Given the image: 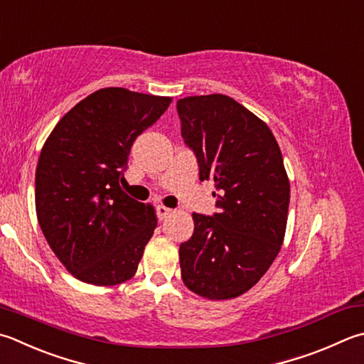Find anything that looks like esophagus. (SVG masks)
Segmentation results:
<instances>
[{
	"instance_id": "esophagus-1",
	"label": "esophagus",
	"mask_w": 364,
	"mask_h": 364,
	"mask_svg": "<svg viewBox=\"0 0 364 364\" xmlns=\"http://www.w3.org/2000/svg\"><path fill=\"white\" fill-rule=\"evenodd\" d=\"M173 214V209L166 208V205H156V217H159V220H164L168 215Z\"/></svg>"
}]
</instances>
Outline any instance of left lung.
<instances>
[{"mask_svg": "<svg viewBox=\"0 0 364 364\" xmlns=\"http://www.w3.org/2000/svg\"><path fill=\"white\" fill-rule=\"evenodd\" d=\"M185 146L200 181H214L212 215L193 212L195 231L179 247L188 289L230 299L252 289L284 241L290 183L279 144L264 122L226 95L177 101Z\"/></svg>", "mask_w": 364, "mask_h": 364, "instance_id": "obj_1", "label": "left lung"}]
</instances>
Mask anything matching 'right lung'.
<instances>
[{"mask_svg":"<svg viewBox=\"0 0 364 364\" xmlns=\"http://www.w3.org/2000/svg\"><path fill=\"white\" fill-rule=\"evenodd\" d=\"M171 101L101 88L57 123L41 150L38 222L55 255L82 282L117 285L138 269L156 217L120 183L133 142Z\"/></svg>","mask_w":364,"mask_h":364,"instance_id":"add662e5","label":"right lung"}]
</instances>
